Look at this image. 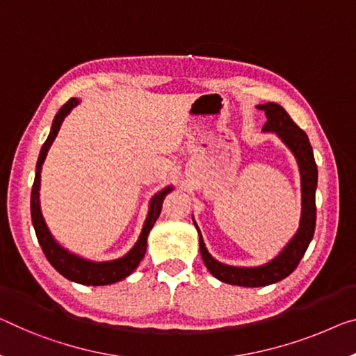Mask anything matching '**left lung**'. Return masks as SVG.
I'll use <instances>...</instances> for the list:
<instances>
[{
  "mask_svg": "<svg viewBox=\"0 0 356 356\" xmlns=\"http://www.w3.org/2000/svg\"><path fill=\"white\" fill-rule=\"evenodd\" d=\"M266 113L267 121L262 127V132H272L280 138L289 151L293 152L294 159L298 162L299 173H300V220L299 229L296 234L289 238V242L282 248L275 258L262 266L254 267H238L229 266L224 262L216 261L209 253L205 247L204 238H202L200 229L194 221V226L199 232V245L200 254L204 259L207 269L210 270L213 277L218 280L229 285L238 286H267L272 283H277L286 278L289 273L296 269L299 261L309 248L315 232V221H316V207H315V191L316 183H318V170L312 151L309 136L305 135L302 129H299L289 114L277 103H264V105L256 106Z\"/></svg>",
  "mask_w": 356,
  "mask_h": 356,
  "instance_id": "obj_1",
  "label": "left lung"
}]
</instances>
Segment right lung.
Here are the masks:
<instances>
[{
    "instance_id": "right-lung-1",
    "label": "right lung",
    "mask_w": 356,
    "mask_h": 356,
    "mask_svg": "<svg viewBox=\"0 0 356 356\" xmlns=\"http://www.w3.org/2000/svg\"><path fill=\"white\" fill-rule=\"evenodd\" d=\"M79 105L78 98H70V100L65 103V105L58 109L52 121L51 132H49L47 140L41 147L40 157H38L36 163V175H35V183H33L31 189V221L33 227H35L38 242H40L42 251H44L47 261L51 262L54 269L58 273H62L65 278L81 283V285H90V286H103V285H111V283L121 282L125 277H129L136 267H138L140 261L143 259L146 253V245H147V235L149 231L154 226L157 218L161 215L163 199L168 193H172L173 186H165V188L161 189L159 193H156L151 197L149 200V209H147V215L143 224V229H141L140 237L136 240V243L130 248L127 253L118 259L111 261H90L86 259L83 256H78L71 253L70 250L63 248L60 245L56 237H54L52 232L49 231L47 224L44 221V216H42L41 211V204H40V189H41V170L42 163L47 156V151L51 145L56 140V136L60 130V125L65 121V118L71 113V109Z\"/></svg>"
}]
</instances>
